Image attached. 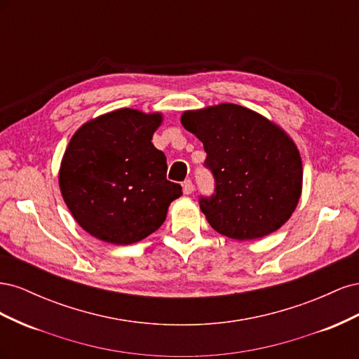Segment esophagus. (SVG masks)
Wrapping results in <instances>:
<instances>
[{
  "label": "esophagus",
  "instance_id": "esophagus-1",
  "mask_svg": "<svg viewBox=\"0 0 359 359\" xmlns=\"http://www.w3.org/2000/svg\"><path fill=\"white\" fill-rule=\"evenodd\" d=\"M193 190H194V186H193L191 180H186V181L182 182V191H184V194H191Z\"/></svg>",
  "mask_w": 359,
  "mask_h": 359
}]
</instances>
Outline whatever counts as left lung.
Segmentation results:
<instances>
[{
  "mask_svg": "<svg viewBox=\"0 0 359 359\" xmlns=\"http://www.w3.org/2000/svg\"><path fill=\"white\" fill-rule=\"evenodd\" d=\"M181 124L203 144V166L214 177V193L199 198L212 229L248 241L290 219L301 196L302 163L283 130L232 103L184 112Z\"/></svg>",
  "mask_w": 359,
  "mask_h": 359,
  "instance_id": "1",
  "label": "left lung"
}]
</instances>
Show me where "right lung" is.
<instances>
[{"instance_id":"obj_1","label":"right lung","mask_w":359,"mask_h":359,"mask_svg":"<svg viewBox=\"0 0 359 359\" xmlns=\"http://www.w3.org/2000/svg\"><path fill=\"white\" fill-rule=\"evenodd\" d=\"M161 114L118 109L83 124L60 168L61 194L74 220L97 240L133 244L156 232L180 184L166 180L165 154L151 139Z\"/></svg>"}]
</instances>
